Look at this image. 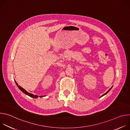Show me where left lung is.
<instances>
[{"label": "left lung", "mask_w": 130, "mask_h": 130, "mask_svg": "<svg viewBox=\"0 0 130 130\" xmlns=\"http://www.w3.org/2000/svg\"><path fill=\"white\" fill-rule=\"evenodd\" d=\"M112 88V87H111V88H110V89H109V90H108V91H107V92H105V94H103V95H102V96H101V97H102V96H104V95H105V94H107V92H108V91H109V90H110V89H111V88Z\"/></svg>", "instance_id": "left-lung-1"}]
</instances>
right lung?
Returning <instances> with one entry per match:
<instances>
[{"mask_svg": "<svg viewBox=\"0 0 130 130\" xmlns=\"http://www.w3.org/2000/svg\"><path fill=\"white\" fill-rule=\"evenodd\" d=\"M15 83H16V84L17 85V87L19 88V89L21 90H22L24 93H25V94H26V95H28V96H29L30 97H32L33 98H38V96H37V95H33V94H30V93H29V92H27L25 89H24L23 87H22L21 86H20V85H18V84L17 83V82L15 81ZM43 97V96H40V97Z\"/></svg>", "mask_w": 130, "mask_h": 130, "instance_id": "1", "label": "right lung"}]
</instances>
